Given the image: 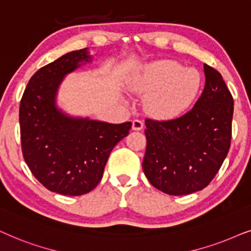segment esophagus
<instances>
[{
  "label": "esophagus",
  "mask_w": 251,
  "mask_h": 251,
  "mask_svg": "<svg viewBox=\"0 0 251 251\" xmlns=\"http://www.w3.org/2000/svg\"><path fill=\"white\" fill-rule=\"evenodd\" d=\"M143 128V123L139 119H134L132 122V129L133 131H140Z\"/></svg>",
  "instance_id": "esophagus-1"
}]
</instances>
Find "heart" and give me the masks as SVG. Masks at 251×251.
<instances>
[{"mask_svg": "<svg viewBox=\"0 0 251 251\" xmlns=\"http://www.w3.org/2000/svg\"><path fill=\"white\" fill-rule=\"evenodd\" d=\"M203 86L199 70L176 61H158L147 65L133 80L131 89L147 96L146 108L157 118H173L194 104Z\"/></svg>", "mask_w": 251, "mask_h": 251, "instance_id": "obj_1", "label": "heart"}]
</instances>
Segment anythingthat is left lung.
<instances>
[{
    "mask_svg": "<svg viewBox=\"0 0 251 251\" xmlns=\"http://www.w3.org/2000/svg\"><path fill=\"white\" fill-rule=\"evenodd\" d=\"M204 89L188 112L169 120L146 119L143 172L169 195L205 188L228 153L234 102L217 70L204 64Z\"/></svg>",
    "mask_w": 251,
    "mask_h": 251,
    "instance_id": "1",
    "label": "left lung"
}]
</instances>
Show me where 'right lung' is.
<instances>
[{"label": "right lung", "mask_w": 251, "mask_h": 251, "mask_svg": "<svg viewBox=\"0 0 251 251\" xmlns=\"http://www.w3.org/2000/svg\"><path fill=\"white\" fill-rule=\"evenodd\" d=\"M91 62L85 48L43 66L29 79L19 106L26 164L47 189L62 195L79 196L94 189L113 147L132 127L131 122L109 124L72 117L57 106L65 75Z\"/></svg>", "instance_id": "obj_1"}]
</instances>
